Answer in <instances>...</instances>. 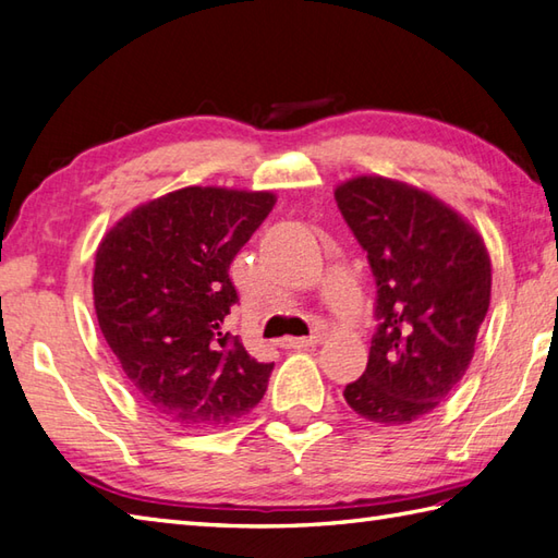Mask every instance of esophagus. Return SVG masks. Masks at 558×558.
Returning a JSON list of instances; mask_svg holds the SVG:
<instances>
[{
	"mask_svg": "<svg viewBox=\"0 0 558 558\" xmlns=\"http://www.w3.org/2000/svg\"><path fill=\"white\" fill-rule=\"evenodd\" d=\"M319 343V338H282V348H290V351H304V348H314Z\"/></svg>",
	"mask_w": 558,
	"mask_h": 558,
	"instance_id": "esophagus-1",
	"label": "esophagus"
}]
</instances>
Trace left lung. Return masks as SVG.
<instances>
[{
	"instance_id": "left-lung-1",
	"label": "left lung",
	"mask_w": 558,
	"mask_h": 558,
	"mask_svg": "<svg viewBox=\"0 0 558 558\" xmlns=\"http://www.w3.org/2000/svg\"><path fill=\"white\" fill-rule=\"evenodd\" d=\"M336 203L367 251L377 333L343 397L373 423H411L450 397L474 357L490 304L484 236L428 191L367 173L336 185Z\"/></svg>"
}]
</instances>
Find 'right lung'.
<instances>
[{
  "label": "right lung",
  "mask_w": 558,
  "mask_h": 558,
  "mask_svg": "<svg viewBox=\"0 0 558 558\" xmlns=\"http://www.w3.org/2000/svg\"><path fill=\"white\" fill-rule=\"evenodd\" d=\"M276 205L270 191L189 185L137 205L94 260V310L137 397L183 428L227 425L264 399L272 363L225 331L229 264Z\"/></svg>",
  "instance_id": "obj_1"
}]
</instances>
